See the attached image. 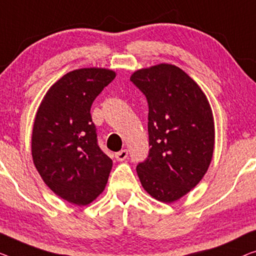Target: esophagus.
Masks as SVG:
<instances>
[{
    "mask_svg": "<svg viewBox=\"0 0 256 256\" xmlns=\"http://www.w3.org/2000/svg\"><path fill=\"white\" fill-rule=\"evenodd\" d=\"M128 155V152L126 150H122L120 152H116V154H115V158H116L117 161L122 162V161H124V160H126Z\"/></svg>",
    "mask_w": 256,
    "mask_h": 256,
    "instance_id": "1",
    "label": "esophagus"
}]
</instances>
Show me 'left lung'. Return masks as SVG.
Wrapping results in <instances>:
<instances>
[{
  "instance_id": "8db88e82",
  "label": "left lung",
  "mask_w": 256,
  "mask_h": 256,
  "mask_svg": "<svg viewBox=\"0 0 256 256\" xmlns=\"http://www.w3.org/2000/svg\"><path fill=\"white\" fill-rule=\"evenodd\" d=\"M130 79L150 108V150L136 174L150 196L171 204L196 188L210 166L215 146L212 106L200 86L172 64L140 68Z\"/></svg>"
}]
</instances>
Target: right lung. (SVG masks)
I'll return each mask as SVG.
<instances>
[{
	"label": "right lung",
	"instance_id": "1",
	"mask_svg": "<svg viewBox=\"0 0 256 256\" xmlns=\"http://www.w3.org/2000/svg\"><path fill=\"white\" fill-rule=\"evenodd\" d=\"M116 72L84 68L68 72L48 90L32 131V158L44 184L60 199L86 206L104 192L112 168L100 150L90 106Z\"/></svg>",
	"mask_w": 256,
	"mask_h": 256
}]
</instances>
